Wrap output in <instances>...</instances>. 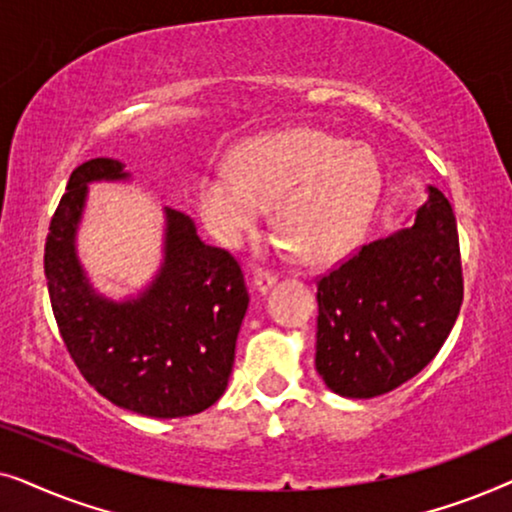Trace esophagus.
Masks as SVG:
<instances>
[{"instance_id": "1", "label": "esophagus", "mask_w": 512, "mask_h": 512, "mask_svg": "<svg viewBox=\"0 0 512 512\" xmlns=\"http://www.w3.org/2000/svg\"><path fill=\"white\" fill-rule=\"evenodd\" d=\"M251 279H254V286L261 293H265L270 289L272 284L277 282V272H272V270H265V268H256L254 272H251Z\"/></svg>"}]
</instances>
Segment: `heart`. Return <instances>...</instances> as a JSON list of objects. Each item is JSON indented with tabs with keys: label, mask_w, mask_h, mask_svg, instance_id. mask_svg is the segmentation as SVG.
Listing matches in <instances>:
<instances>
[{
	"label": "heart",
	"mask_w": 512,
	"mask_h": 512,
	"mask_svg": "<svg viewBox=\"0 0 512 512\" xmlns=\"http://www.w3.org/2000/svg\"><path fill=\"white\" fill-rule=\"evenodd\" d=\"M375 156L326 132L298 128L251 139L200 181V212L212 233L237 244L272 205V223L298 261L331 263L366 228L380 195Z\"/></svg>",
	"instance_id": "b5f03b06"
}]
</instances>
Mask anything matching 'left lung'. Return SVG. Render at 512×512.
Wrapping results in <instances>:
<instances>
[{
	"mask_svg": "<svg viewBox=\"0 0 512 512\" xmlns=\"http://www.w3.org/2000/svg\"><path fill=\"white\" fill-rule=\"evenodd\" d=\"M317 373L347 398L394 391L429 366L464 300L457 221L438 188L415 223L317 277Z\"/></svg>",
	"mask_w": 512,
	"mask_h": 512,
	"instance_id": "left-lung-1",
	"label": "left lung"
}]
</instances>
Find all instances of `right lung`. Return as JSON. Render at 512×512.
Here are the masks:
<instances>
[{"instance_id":"obj_1","label":"right lung","mask_w":512,"mask_h":512,"mask_svg":"<svg viewBox=\"0 0 512 512\" xmlns=\"http://www.w3.org/2000/svg\"><path fill=\"white\" fill-rule=\"evenodd\" d=\"M123 163H81L48 226L44 272L69 356L97 394L137 415H198L223 396L249 296L242 268L209 247L193 221L167 209L165 265L151 289L128 303L95 296L74 254L86 184L125 179Z\"/></svg>"}]
</instances>
